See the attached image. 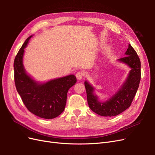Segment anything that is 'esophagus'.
Wrapping results in <instances>:
<instances>
[{
  "mask_svg": "<svg viewBox=\"0 0 155 155\" xmlns=\"http://www.w3.org/2000/svg\"><path fill=\"white\" fill-rule=\"evenodd\" d=\"M76 78L78 79H79V80H80V79L83 78L84 73L83 72H78L76 74Z\"/></svg>",
  "mask_w": 155,
  "mask_h": 155,
  "instance_id": "esophagus-1",
  "label": "esophagus"
}]
</instances>
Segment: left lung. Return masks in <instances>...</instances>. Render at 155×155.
Returning a JSON list of instances; mask_svg holds the SVG:
<instances>
[{
    "mask_svg": "<svg viewBox=\"0 0 155 155\" xmlns=\"http://www.w3.org/2000/svg\"><path fill=\"white\" fill-rule=\"evenodd\" d=\"M125 55V57L119 61L128 64L131 70L122 87L109 100L100 102L94 94V88L87 81H85L88 106L98 115L114 116L120 114L130 106L137 94L141 79V63L137 51L130 44Z\"/></svg>",
    "mask_w": 155,
    "mask_h": 155,
    "instance_id": "8db88e82",
    "label": "left lung"
}]
</instances>
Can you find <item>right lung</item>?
Wrapping results in <instances>:
<instances>
[{
  "mask_svg": "<svg viewBox=\"0 0 155 155\" xmlns=\"http://www.w3.org/2000/svg\"><path fill=\"white\" fill-rule=\"evenodd\" d=\"M28 38L14 60V80L16 89L25 105L31 113L42 118L52 119L62 113L66 105L67 92L76 83L74 75L53 79L39 84L28 75L22 64Z\"/></svg>",
  "mask_w": 155,
  "mask_h": 155,
  "instance_id": "add662e5",
  "label": "right lung"
}]
</instances>
